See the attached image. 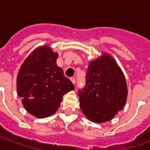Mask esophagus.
Instances as JSON below:
<instances>
[{
	"label": "esophagus",
	"instance_id": "obj_1",
	"mask_svg": "<svg viewBox=\"0 0 150 150\" xmlns=\"http://www.w3.org/2000/svg\"><path fill=\"white\" fill-rule=\"evenodd\" d=\"M70 79H71V81L72 82V83H73V84H75V83H76V80H75V79L74 78V77H71V78Z\"/></svg>",
	"mask_w": 150,
	"mask_h": 150
}]
</instances>
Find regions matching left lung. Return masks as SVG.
Here are the masks:
<instances>
[{
	"label": "left lung",
	"instance_id": "obj_1",
	"mask_svg": "<svg viewBox=\"0 0 150 150\" xmlns=\"http://www.w3.org/2000/svg\"><path fill=\"white\" fill-rule=\"evenodd\" d=\"M128 88L125 75L112 57L104 53L89 62L86 85L79 91V105L96 123L111 120L125 105Z\"/></svg>",
	"mask_w": 150,
	"mask_h": 150
}]
</instances>
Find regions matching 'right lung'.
I'll use <instances>...</instances> for the list:
<instances>
[{
    "label": "right lung",
    "instance_id": "right-lung-1",
    "mask_svg": "<svg viewBox=\"0 0 150 150\" xmlns=\"http://www.w3.org/2000/svg\"><path fill=\"white\" fill-rule=\"evenodd\" d=\"M59 54L48 46L31 52L20 67L17 78L18 96L28 112L38 118L53 115L62 96L75 86L57 66Z\"/></svg>",
    "mask_w": 150,
    "mask_h": 150
}]
</instances>
